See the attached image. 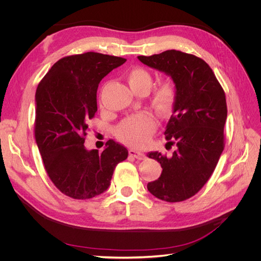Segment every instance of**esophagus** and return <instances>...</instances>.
I'll list each match as a JSON object with an SVG mask.
<instances>
[{
	"label": "esophagus",
	"mask_w": 261,
	"mask_h": 261,
	"mask_svg": "<svg viewBox=\"0 0 261 261\" xmlns=\"http://www.w3.org/2000/svg\"><path fill=\"white\" fill-rule=\"evenodd\" d=\"M128 153H129L130 156H134L137 160H144L145 159V153L137 151V150H135V149H129Z\"/></svg>",
	"instance_id": "obj_1"
}]
</instances>
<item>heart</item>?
<instances>
[{
    "mask_svg": "<svg viewBox=\"0 0 261 261\" xmlns=\"http://www.w3.org/2000/svg\"><path fill=\"white\" fill-rule=\"evenodd\" d=\"M132 90L136 93L148 92L152 85V77L147 69L133 68L126 75ZM176 98L174 86L171 83L158 85L151 94V105L160 114H168ZM155 118L147 112L139 113L125 120L117 126L115 135L123 144L130 147H143L148 144L152 133L155 129Z\"/></svg>",
    "mask_w": 261,
    "mask_h": 261,
    "instance_id": "obj_1",
    "label": "heart"
}]
</instances>
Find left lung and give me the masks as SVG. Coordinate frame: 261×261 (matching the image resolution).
I'll return each mask as SVG.
<instances>
[{
	"instance_id": "8db88e82",
	"label": "left lung",
	"mask_w": 261,
	"mask_h": 261,
	"mask_svg": "<svg viewBox=\"0 0 261 261\" xmlns=\"http://www.w3.org/2000/svg\"><path fill=\"white\" fill-rule=\"evenodd\" d=\"M138 60L170 76L176 91L164 132L167 146L175 145L176 150L170 158L158 151L147 154L162 168L147 188L161 200L183 201L207 183L224 149L225 94L210 66L193 54L168 50Z\"/></svg>"
}]
</instances>
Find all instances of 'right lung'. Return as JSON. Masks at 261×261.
Returning a JSON list of instances; mask_svg holds the SVG:
<instances>
[{
	"label": "right lung",
	"instance_id": "1",
	"mask_svg": "<svg viewBox=\"0 0 261 261\" xmlns=\"http://www.w3.org/2000/svg\"><path fill=\"white\" fill-rule=\"evenodd\" d=\"M125 62L96 52L70 55L55 63L38 85L37 146L53 184L74 199L105 193L115 167L128 155L127 149L112 139L102 152L84 145L87 122L97 112L98 86Z\"/></svg>",
	"mask_w": 261,
	"mask_h": 261
}]
</instances>
